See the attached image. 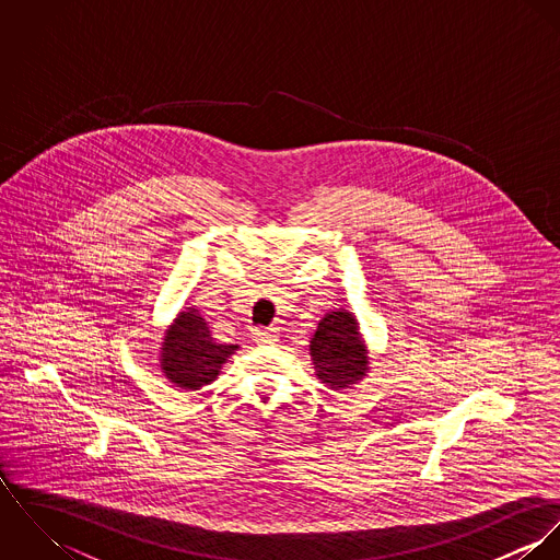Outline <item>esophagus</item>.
I'll return each instance as SVG.
<instances>
[{"label": "esophagus", "instance_id": "34e87169", "mask_svg": "<svg viewBox=\"0 0 560 560\" xmlns=\"http://www.w3.org/2000/svg\"><path fill=\"white\" fill-rule=\"evenodd\" d=\"M252 338L258 342V345H273V342H278V338H280V334H278V329H273V327H269V329H254L252 331Z\"/></svg>", "mask_w": 560, "mask_h": 560}]
</instances>
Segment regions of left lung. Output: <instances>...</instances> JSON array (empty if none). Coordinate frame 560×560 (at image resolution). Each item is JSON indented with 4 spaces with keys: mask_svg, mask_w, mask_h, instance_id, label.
<instances>
[{
    "mask_svg": "<svg viewBox=\"0 0 560 560\" xmlns=\"http://www.w3.org/2000/svg\"><path fill=\"white\" fill-rule=\"evenodd\" d=\"M311 360L317 380L329 390H351L366 380L371 358L360 320L351 311L336 308L320 317L311 338Z\"/></svg>",
    "mask_w": 560,
    "mask_h": 560,
    "instance_id": "1",
    "label": "left lung"
}]
</instances>
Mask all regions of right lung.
Masks as SVG:
<instances>
[{"instance_id": "obj_1", "label": "right lung", "mask_w": 560, "mask_h": 560, "mask_svg": "<svg viewBox=\"0 0 560 560\" xmlns=\"http://www.w3.org/2000/svg\"><path fill=\"white\" fill-rule=\"evenodd\" d=\"M237 351L240 345L215 342L198 308L185 306L165 327L158 358L161 373L170 384L194 393L213 384L222 366Z\"/></svg>"}]
</instances>
